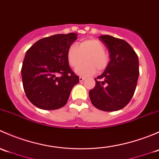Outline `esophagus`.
<instances>
[{"mask_svg":"<svg viewBox=\"0 0 159 159\" xmlns=\"http://www.w3.org/2000/svg\"><path fill=\"white\" fill-rule=\"evenodd\" d=\"M84 79H85V78H84V77H81V76L79 77V81H80V82H82V81H84Z\"/></svg>","mask_w":159,"mask_h":159,"instance_id":"34e87169","label":"esophagus"}]
</instances>
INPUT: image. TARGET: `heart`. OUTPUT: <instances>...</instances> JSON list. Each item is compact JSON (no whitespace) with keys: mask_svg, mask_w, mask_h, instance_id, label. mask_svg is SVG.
Wrapping results in <instances>:
<instances>
[{"mask_svg":"<svg viewBox=\"0 0 159 159\" xmlns=\"http://www.w3.org/2000/svg\"><path fill=\"white\" fill-rule=\"evenodd\" d=\"M86 57V63L77 68L76 73L83 76H89L97 71L105 70L109 64V56L105 51V45L99 40L94 38L84 39L78 44H73L68 48L67 58L72 68H76Z\"/></svg>","mask_w":159,"mask_h":159,"instance_id":"obj_1","label":"heart"}]
</instances>
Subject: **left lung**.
Here are the masks:
<instances>
[{"label":"left lung","mask_w":159,"mask_h":159,"mask_svg":"<svg viewBox=\"0 0 159 159\" xmlns=\"http://www.w3.org/2000/svg\"><path fill=\"white\" fill-rule=\"evenodd\" d=\"M99 40L109 51L110 61L94 78L95 87L90 90L89 97L98 109L115 111L126 106L134 94L139 76V57L124 40L110 35H102Z\"/></svg>","instance_id":"left-lung-1"}]
</instances>
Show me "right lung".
<instances>
[{
    "mask_svg": "<svg viewBox=\"0 0 159 159\" xmlns=\"http://www.w3.org/2000/svg\"><path fill=\"white\" fill-rule=\"evenodd\" d=\"M78 34H61L35 42L27 51L21 68L28 100L38 108L55 110L66 105L79 77L70 69L67 52Z\"/></svg>",
    "mask_w": 159,
    "mask_h": 159,
    "instance_id": "1",
    "label": "right lung"
}]
</instances>
